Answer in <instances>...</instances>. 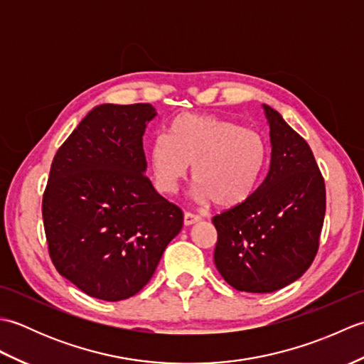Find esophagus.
Instances as JSON below:
<instances>
[{"mask_svg":"<svg viewBox=\"0 0 364 364\" xmlns=\"http://www.w3.org/2000/svg\"><path fill=\"white\" fill-rule=\"evenodd\" d=\"M198 220H202V215L189 211L184 213V225H192V223H196Z\"/></svg>","mask_w":364,"mask_h":364,"instance_id":"1","label":"esophagus"}]
</instances>
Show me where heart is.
Returning a JSON list of instances; mask_svg holds the SVG:
<instances>
[{
    "label": "heart",
    "mask_w": 364,
    "mask_h": 364,
    "mask_svg": "<svg viewBox=\"0 0 364 364\" xmlns=\"http://www.w3.org/2000/svg\"><path fill=\"white\" fill-rule=\"evenodd\" d=\"M267 144L258 131L215 115L184 114L151 145L150 161L159 191L172 194L191 164L197 197L220 208L249 200L267 162Z\"/></svg>",
    "instance_id": "obj_1"
}]
</instances>
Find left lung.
<instances>
[{
    "mask_svg": "<svg viewBox=\"0 0 364 364\" xmlns=\"http://www.w3.org/2000/svg\"><path fill=\"white\" fill-rule=\"evenodd\" d=\"M270 128V166L244 203L214 215V264L230 286L272 292L296 282L319 249L326 183L310 145L264 105Z\"/></svg>",
    "mask_w": 364,
    "mask_h": 364,
    "instance_id": "1",
    "label": "left lung"
}]
</instances>
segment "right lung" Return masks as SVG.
Masks as SVG:
<instances>
[{"label":"right lung","mask_w":364,"mask_h":364,"mask_svg":"<svg viewBox=\"0 0 364 364\" xmlns=\"http://www.w3.org/2000/svg\"><path fill=\"white\" fill-rule=\"evenodd\" d=\"M149 103L94 107L53 159L42 200L48 253L87 296L129 299L150 282L183 227L181 208L145 175Z\"/></svg>","instance_id":"right-lung-1"}]
</instances>
